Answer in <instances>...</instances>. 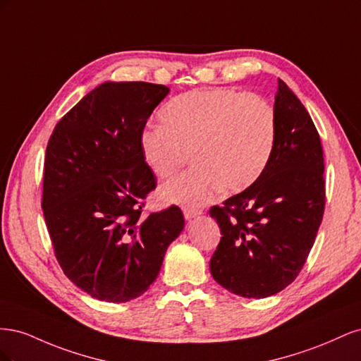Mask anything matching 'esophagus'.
I'll use <instances>...</instances> for the list:
<instances>
[{
	"label": "esophagus",
	"instance_id": "34e87169",
	"mask_svg": "<svg viewBox=\"0 0 361 361\" xmlns=\"http://www.w3.org/2000/svg\"><path fill=\"white\" fill-rule=\"evenodd\" d=\"M182 211H183V216L187 218V220H192V218L199 216L202 214V211L197 209V207H188V206H185Z\"/></svg>",
	"mask_w": 361,
	"mask_h": 361
}]
</instances>
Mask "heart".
<instances>
[{
	"label": "heart",
	"instance_id": "b5f03b06",
	"mask_svg": "<svg viewBox=\"0 0 361 361\" xmlns=\"http://www.w3.org/2000/svg\"><path fill=\"white\" fill-rule=\"evenodd\" d=\"M162 125L140 134V150L157 178L176 171L190 150L194 167L166 182L161 197L200 206L221 188L243 191L268 166L277 116L262 96L232 89H203L173 97L161 110Z\"/></svg>",
	"mask_w": 361,
	"mask_h": 361
}]
</instances>
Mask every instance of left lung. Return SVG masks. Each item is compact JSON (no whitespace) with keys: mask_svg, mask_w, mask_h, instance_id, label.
Here are the masks:
<instances>
[{"mask_svg":"<svg viewBox=\"0 0 361 361\" xmlns=\"http://www.w3.org/2000/svg\"><path fill=\"white\" fill-rule=\"evenodd\" d=\"M277 135L264 173L247 190L212 206L221 239L209 269L244 298H267L297 279L325 207L324 152L313 120L279 80Z\"/></svg>","mask_w":361,"mask_h":361,"instance_id":"left-lung-1","label":"left lung"}]
</instances>
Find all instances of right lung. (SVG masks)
Instances as JSON below:
<instances>
[{"label": "right lung", "mask_w": 361, "mask_h": 361, "mask_svg": "<svg viewBox=\"0 0 361 361\" xmlns=\"http://www.w3.org/2000/svg\"><path fill=\"white\" fill-rule=\"evenodd\" d=\"M170 89L143 81L97 85L52 130L42 209L66 277L93 298L126 302L159 274L183 231L178 206L141 214L157 178L140 134Z\"/></svg>", "instance_id": "add662e5"}]
</instances>
